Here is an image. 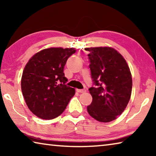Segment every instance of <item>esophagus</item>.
Instances as JSON below:
<instances>
[{"mask_svg":"<svg viewBox=\"0 0 156 156\" xmlns=\"http://www.w3.org/2000/svg\"><path fill=\"white\" fill-rule=\"evenodd\" d=\"M76 91H77V92H78V93H84V92H85V90H84V89H76Z\"/></svg>","mask_w":156,"mask_h":156,"instance_id":"1","label":"esophagus"}]
</instances>
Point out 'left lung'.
Returning a JSON list of instances; mask_svg holds the SVG:
<instances>
[{
  "instance_id": "left-lung-1",
  "label": "left lung",
  "mask_w": 156,
  "mask_h": 156,
  "mask_svg": "<svg viewBox=\"0 0 156 156\" xmlns=\"http://www.w3.org/2000/svg\"><path fill=\"white\" fill-rule=\"evenodd\" d=\"M96 87L89 89L92 102L89 114L101 122L114 120L122 114L130 100L132 78L125 59L109 47L86 48Z\"/></svg>"
}]
</instances>
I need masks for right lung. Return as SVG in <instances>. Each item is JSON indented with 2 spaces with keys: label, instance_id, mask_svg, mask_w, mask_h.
Returning a JSON list of instances; mask_svg holds the SVG:
<instances>
[{
  "label": "right lung",
  "instance_id": "add662e5",
  "mask_svg": "<svg viewBox=\"0 0 156 156\" xmlns=\"http://www.w3.org/2000/svg\"><path fill=\"white\" fill-rule=\"evenodd\" d=\"M74 48L50 47L29 60L21 78V90L26 104L37 117L51 120L64 112L75 89L65 84L64 67Z\"/></svg>",
  "mask_w": 156,
  "mask_h": 156
}]
</instances>
